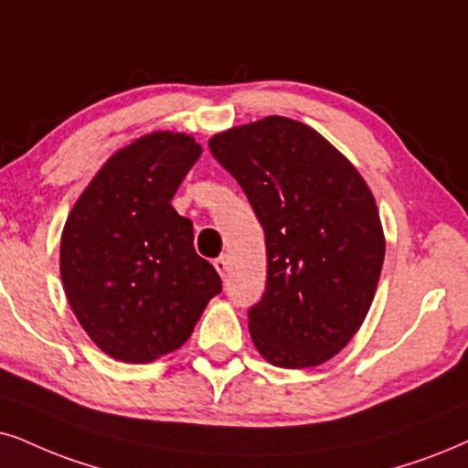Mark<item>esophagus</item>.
I'll return each mask as SVG.
<instances>
[{"label":"esophagus","instance_id":"obj_1","mask_svg":"<svg viewBox=\"0 0 468 468\" xmlns=\"http://www.w3.org/2000/svg\"><path fill=\"white\" fill-rule=\"evenodd\" d=\"M214 268L218 270V274L220 276H227L229 271V257H218L214 261Z\"/></svg>","mask_w":468,"mask_h":468}]
</instances>
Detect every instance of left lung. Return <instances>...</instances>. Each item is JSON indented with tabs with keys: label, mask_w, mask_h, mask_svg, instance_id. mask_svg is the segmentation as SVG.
<instances>
[{
	"label": "left lung",
	"mask_w": 468,
	"mask_h": 468,
	"mask_svg": "<svg viewBox=\"0 0 468 468\" xmlns=\"http://www.w3.org/2000/svg\"><path fill=\"white\" fill-rule=\"evenodd\" d=\"M209 149L265 233L268 282L248 311L254 346L282 369L326 363L356 335L380 281L374 194L324 135L285 116L216 133Z\"/></svg>",
	"instance_id": "8db88e82"
}]
</instances>
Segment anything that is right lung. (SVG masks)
I'll use <instances>...</instances> for the list:
<instances>
[{"label":"right lung","instance_id":"add662e5","mask_svg":"<svg viewBox=\"0 0 468 468\" xmlns=\"http://www.w3.org/2000/svg\"><path fill=\"white\" fill-rule=\"evenodd\" d=\"M200 153L192 135H142L101 165L64 224L70 309L99 350L122 363L179 350L222 292L214 265L194 250L192 220L170 205Z\"/></svg>","mask_w":468,"mask_h":468}]
</instances>
